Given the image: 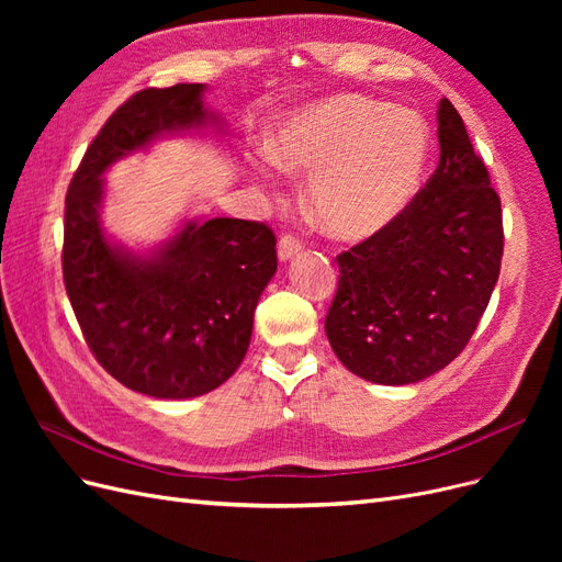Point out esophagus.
I'll use <instances>...</instances> for the list:
<instances>
[{
	"mask_svg": "<svg viewBox=\"0 0 562 562\" xmlns=\"http://www.w3.org/2000/svg\"><path fill=\"white\" fill-rule=\"evenodd\" d=\"M300 250H302V241L295 239V236L285 234V236H281V239H279V260L281 262H291Z\"/></svg>",
	"mask_w": 562,
	"mask_h": 562,
	"instance_id": "34e87169",
	"label": "esophagus"
}]
</instances>
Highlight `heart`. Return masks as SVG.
I'll list each match as a JSON object with an SVG mask.
<instances>
[{
  "label": "heart",
  "instance_id": "heart-1",
  "mask_svg": "<svg viewBox=\"0 0 562 562\" xmlns=\"http://www.w3.org/2000/svg\"><path fill=\"white\" fill-rule=\"evenodd\" d=\"M431 128L419 112L363 93L293 110L267 140L281 171L307 178V211L335 239L363 241L411 206L427 173Z\"/></svg>",
  "mask_w": 562,
  "mask_h": 562
}]
</instances>
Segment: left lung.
Wrapping results in <instances>:
<instances>
[{"instance_id":"left-lung-1","label":"left lung","mask_w":562,"mask_h":562,"mask_svg":"<svg viewBox=\"0 0 562 562\" xmlns=\"http://www.w3.org/2000/svg\"><path fill=\"white\" fill-rule=\"evenodd\" d=\"M438 145L434 176L398 220L337 255L328 342L375 384H415L454 361L499 279L502 201L448 98Z\"/></svg>"}]
</instances>
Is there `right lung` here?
Here are the masks:
<instances>
[{
    "mask_svg": "<svg viewBox=\"0 0 562 562\" xmlns=\"http://www.w3.org/2000/svg\"><path fill=\"white\" fill-rule=\"evenodd\" d=\"M203 83L138 91L89 145L65 196L63 279L98 363L151 398H196L241 366L252 314L277 274V239L265 223L184 220L147 252L112 241L100 209L103 176L166 135L223 119L203 105Z\"/></svg>",
    "mask_w": 562,
    "mask_h": 562,
    "instance_id": "1",
    "label": "right lung"
}]
</instances>
